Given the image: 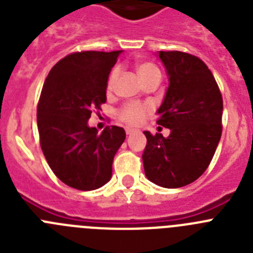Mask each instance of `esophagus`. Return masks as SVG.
Listing matches in <instances>:
<instances>
[{
  "label": "esophagus",
  "mask_w": 253,
  "mask_h": 253,
  "mask_svg": "<svg viewBox=\"0 0 253 253\" xmlns=\"http://www.w3.org/2000/svg\"><path fill=\"white\" fill-rule=\"evenodd\" d=\"M134 131H135V129H133V128H129V126H126V128H125V133L128 134H131V133H134Z\"/></svg>",
  "instance_id": "obj_1"
}]
</instances>
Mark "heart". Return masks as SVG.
I'll return each instance as SVG.
<instances>
[{
	"mask_svg": "<svg viewBox=\"0 0 253 253\" xmlns=\"http://www.w3.org/2000/svg\"><path fill=\"white\" fill-rule=\"evenodd\" d=\"M138 73H139L142 80H146V78L152 77V76H161L160 68L156 64L151 63V62L140 63L138 66ZM118 75H119V71L114 69L113 72L110 73V76H109V80H107V90L109 91L114 88ZM147 114H148V107L144 104H140V102H128L124 106L120 107L118 116H119V119L122 122L126 123V124L139 125L140 123H143V120L146 119Z\"/></svg>",
	"mask_w": 253,
	"mask_h": 253,
	"instance_id": "obj_1",
	"label": "heart"
}]
</instances>
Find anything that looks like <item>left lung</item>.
Wrapping results in <instances>:
<instances>
[{"instance_id":"8db88e82","label":"left lung","mask_w":253,"mask_h":253,"mask_svg":"<svg viewBox=\"0 0 253 253\" xmlns=\"http://www.w3.org/2000/svg\"><path fill=\"white\" fill-rule=\"evenodd\" d=\"M169 88L158 109L157 124L171 130L144 131V172L158 186L176 189L205 172L222 135L223 99L213 73L200 58L185 51H160Z\"/></svg>"}]
</instances>
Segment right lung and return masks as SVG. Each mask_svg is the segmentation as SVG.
Segmentation results:
<instances>
[{"mask_svg": "<svg viewBox=\"0 0 253 253\" xmlns=\"http://www.w3.org/2000/svg\"><path fill=\"white\" fill-rule=\"evenodd\" d=\"M122 50L76 51L45 78L37 109L40 147L54 175L73 189L90 191L111 178L114 156L125 139L120 126L101 134L87 122L106 102L107 78Z\"/></svg>", "mask_w": 253, "mask_h": 253, "instance_id": "right-lung-1", "label": "right lung"}]
</instances>
